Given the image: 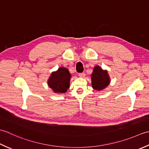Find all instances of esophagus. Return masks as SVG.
<instances>
[{"label": "esophagus", "instance_id": "esophagus-1", "mask_svg": "<svg viewBox=\"0 0 149 149\" xmlns=\"http://www.w3.org/2000/svg\"><path fill=\"white\" fill-rule=\"evenodd\" d=\"M79 77H80V78H84L85 77V76H86V74L84 73V72H81V73H79Z\"/></svg>", "mask_w": 149, "mask_h": 149}]
</instances>
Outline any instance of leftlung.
Returning a JSON list of instances; mask_svg holds the SVG:
<instances>
[{
  "label": "left lung",
  "instance_id": "obj_1",
  "mask_svg": "<svg viewBox=\"0 0 149 149\" xmlns=\"http://www.w3.org/2000/svg\"><path fill=\"white\" fill-rule=\"evenodd\" d=\"M91 78L92 87L97 91L104 90L111 82V79L107 71L104 70L99 65H96L93 68Z\"/></svg>",
  "mask_w": 149,
  "mask_h": 149
}]
</instances>
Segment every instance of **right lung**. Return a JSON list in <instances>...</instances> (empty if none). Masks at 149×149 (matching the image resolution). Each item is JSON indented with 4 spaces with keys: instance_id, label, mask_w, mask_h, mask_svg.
Returning <instances> with one entry per match:
<instances>
[{
    "instance_id": "1",
    "label": "right lung",
    "mask_w": 149,
    "mask_h": 149,
    "mask_svg": "<svg viewBox=\"0 0 149 149\" xmlns=\"http://www.w3.org/2000/svg\"><path fill=\"white\" fill-rule=\"evenodd\" d=\"M71 74L69 70L60 67L56 71L52 72L47 80V84L54 93H65L70 86Z\"/></svg>"
}]
</instances>
